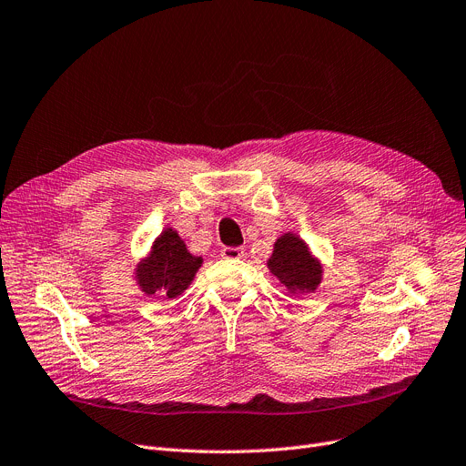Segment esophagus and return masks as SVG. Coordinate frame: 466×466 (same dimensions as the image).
I'll list each match as a JSON object with an SVG mask.
<instances>
[{
	"label": "esophagus",
	"instance_id": "esophagus-1",
	"mask_svg": "<svg viewBox=\"0 0 466 466\" xmlns=\"http://www.w3.org/2000/svg\"><path fill=\"white\" fill-rule=\"evenodd\" d=\"M221 258L226 259H240L245 256V248H221Z\"/></svg>",
	"mask_w": 466,
	"mask_h": 466
}]
</instances>
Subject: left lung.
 <instances>
[{
	"label": "left lung",
	"mask_w": 466,
	"mask_h": 466,
	"mask_svg": "<svg viewBox=\"0 0 466 466\" xmlns=\"http://www.w3.org/2000/svg\"><path fill=\"white\" fill-rule=\"evenodd\" d=\"M268 268L290 294L315 292L324 273L320 259L315 258L307 242L292 231L282 233L275 240Z\"/></svg>",
	"instance_id": "1"
}]
</instances>
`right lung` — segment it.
<instances>
[{
    "mask_svg": "<svg viewBox=\"0 0 466 466\" xmlns=\"http://www.w3.org/2000/svg\"><path fill=\"white\" fill-rule=\"evenodd\" d=\"M201 265L203 258L193 256L178 231L167 228L138 261L135 279L146 296L172 299L187 290Z\"/></svg>",
    "mask_w": 466,
    "mask_h": 466,
    "instance_id": "add662e5",
    "label": "right lung"
}]
</instances>
